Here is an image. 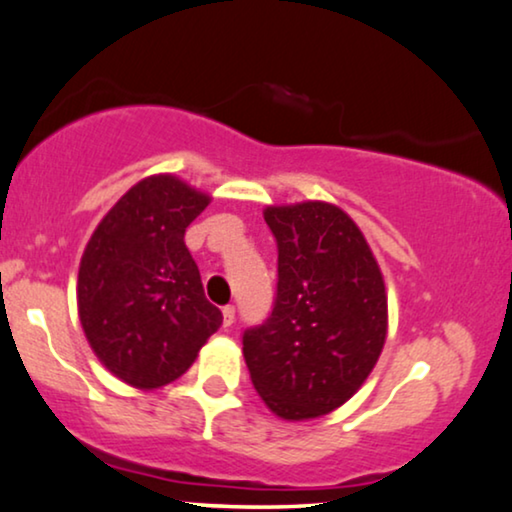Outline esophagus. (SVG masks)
I'll use <instances>...</instances> for the list:
<instances>
[{
	"label": "esophagus",
	"instance_id": "esophagus-1",
	"mask_svg": "<svg viewBox=\"0 0 512 512\" xmlns=\"http://www.w3.org/2000/svg\"><path fill=\"white\" fill-rule=\"evenodd\" d=\"M234 318H236V308L234 306H225L222 308V327H232L234 325Z\"/></svg>",
	"mask_w": 512,
	"mask_h": 512
}]
</instances>
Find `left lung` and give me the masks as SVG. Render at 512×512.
<instances>
[{
    "instance_id": "1",
    "label": "left lung",
    "mask_w": 512,
    "mask_h": 512,
    "mask_svg": "<svg viewBox=\"0 0 512 512\" xmlns=\"http://www.w3.org/2000/svg\"><path fill=\"white\" fill-rule=\"evenodd\" d=\"M278 287L262 325L243 331L250 380L271 413L313 420L343 406L376 366L387 294L364 234L327 201L266 206Z\"/></svg>"
}]
</instances>
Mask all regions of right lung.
I'll return each mask as SVG.
<instances>
[{"mask_svg":"<svg viewBox=\"0 0 512 512\" xmlns=\"http://www.w3.org/2000/svg\"><path fill=\"white\" fill-rule=\"evenodd\" d=\"M211 197L171 174L122 194L78 269V318L106 369L136 390L181 378L222 325L204 297L185 229Z\"/></svg>","mask_w":512,"mask_h":512,"instance_id":"right-lung-1","label":"right lung"}]
</instances>
